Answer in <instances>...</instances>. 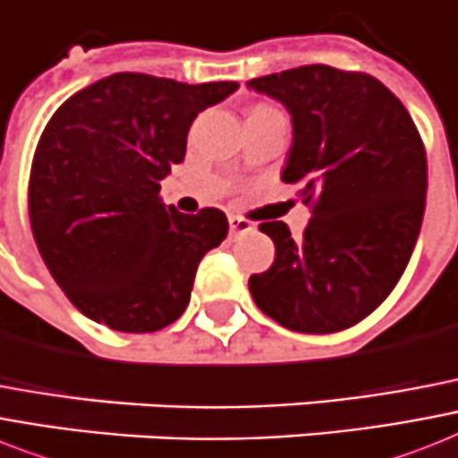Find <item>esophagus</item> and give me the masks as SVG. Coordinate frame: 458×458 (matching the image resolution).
Segmentation results:
<instances>
[{
  "label": "esophagus",
  "instance_id": "esophagus-1",
  "mask_svg": "<svg viewBox=\"0 0 458 458\" xmlns=\"http://www.w3.org/2000/svg\"><path fill=\"white\" fill-rule=\"evenodd\" d=\"M228 223H230V233H233V235L249 233V230L254 228V223L247 221V218H242V216H228Z\"/></svg>",
  "mask_w": 458,
  "mask_h": 458
}]
</instances>
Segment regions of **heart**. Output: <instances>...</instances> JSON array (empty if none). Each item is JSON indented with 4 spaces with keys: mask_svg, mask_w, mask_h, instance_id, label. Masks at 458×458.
Segmentation results:
<instances>
[{
    "mask_svg": "<svg viewBox=\"0 0 458 458\" xmlns=\"http://www.w3.org/2000/svg\"><path fill=\"white\" fill-rule=\"evenodd\" d=\"M261 107H266V106H261ZM256 110H259V107H256Z\"/></svg>",
    "mask_w": 458,
    "mask_h": 458,
    "instance_id": "heart-1",
    "label": "heart"
}]
</instances>
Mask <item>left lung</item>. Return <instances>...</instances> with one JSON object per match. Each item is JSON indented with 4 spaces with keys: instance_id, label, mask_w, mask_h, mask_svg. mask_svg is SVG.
<instances>
[{
    "instance_id": "left-lung-1",
    "label": "left lung",
    "mask_w": 458,
    "mask_h": 458,
    "mask_svg": "<svg viewBox=\"0 0 458 458\" xmlns=\"http://www.w3.org/2000/svg\"><path fill=\"white\" fill-rule=\"evenodd\" d=\"M292 114L284 183L310 207L303 237L259 228L275 263L249 277L267 318L292 332L332 334L377 310L404 273L426 209V148L388 87L367 72L303 65L249 81Z\"/></svg>"
}]
</instances>
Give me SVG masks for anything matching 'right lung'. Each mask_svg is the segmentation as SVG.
<instances>
[{
    "label": "right lung",
    "mask_w": 458,
    "mask_h": 458,
    "mask_svg": "<svg viewBox=\"0 0 458 458\" xmlns=\"http://www.w3.org/2000/svg\"><path fill=\"white\" fill-rule=\"evenodd\" d=\"M237 87L117 72L70 96L44 126L30 225L51 277L89 319L148 334L183 315L197 266L225 240L228 218L214 207L178 214L159 183L183 162L197 113Z\"/></svg>",
    "instance_id": "obj_1"
}]
</instances>
